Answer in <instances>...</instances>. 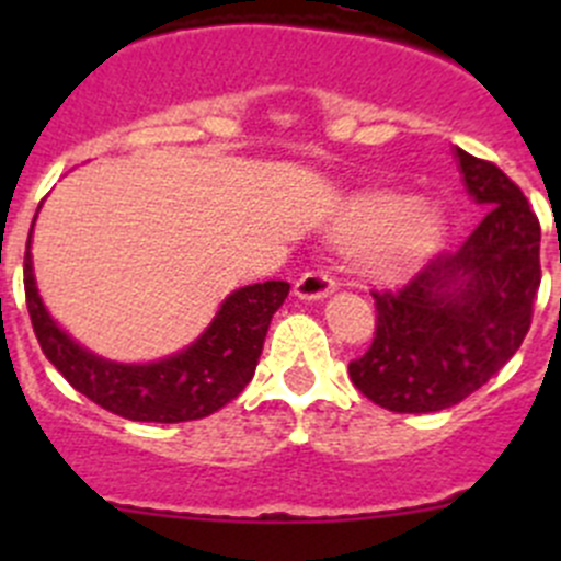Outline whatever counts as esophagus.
I'll return each mask as SVG.
<instances>
[{"instance_id":"esophagus-1","label":"esophagus","mask_w":561,"mask_h":561,"mask_svg":"<svg viewBox=\"0 0 561 561\" xmlns=\"http://www.w3.org/2000/svg\"><path fill=\"white\" fill-rule=\"evenodd\" d=\"M333 290H336V279H333L331 271L322 268V265L320 268L307 271V274L296 282V287H293V293H296L298 298H307V301H320V298L331 296Z\"/></svg>"}]
</instances>
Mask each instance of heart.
Masks as SVG:
<instances>
[{"label": "heart", "mask_w": 561, "mask_h": 561, "mask_svg": "<svg viewBox=\"0 0 561 561\" xmlns=\"http://www.w3.org/2000/svg\"><path fill=\"white\" fill-rule=\"evenodd\" d=\"M445 233V217L407 192L377 190L353 197L336 217V236L360 244V265L382 282L412 274Z\"/></svg>", "instance_id": "b5f03b06"}]
</instances>
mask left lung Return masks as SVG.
<instances>
[{
    "label": "left lung",
    "mask_w": 561,
    "mask_h": 561,
    "mask_svg": "<svg viewBox=\"0 0 561 561\" xmlns=\"http://www.w3.org/2000/svg\"><path fill=\"white\" fill-rule=\"evenodd\" d=\"M467 192L489 211L456 252L399 290H371L375 339L350 380L390 412H437L467 399L522 347L540 287V222L516 181L456 149Z\"/></svg>",
    "instance_id": "1"
}]
</instances>
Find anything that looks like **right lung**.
Masks as SVG:
<instances>
[{"mask_svg": "<svg viewBox=\"0 0 561 561\" xmlns=\"http://www.w3.org/2000/svg\"><path fill=\"white\" fill-rule=\"evenodd\" d=\"M30 244L32 233L24 257L26 309L45 358L78 393L129 421H197L233 401L252 380L271 317L290 293V285L279 279L241 287L225 298L203 336L181 353L157 364H113L72 342L45 312L32 274Z\"/></svg>", "mask_w": 561, "mask_h": 561, "instance_id": "right-lung-1", "label": "right lung"}]
</instances>
